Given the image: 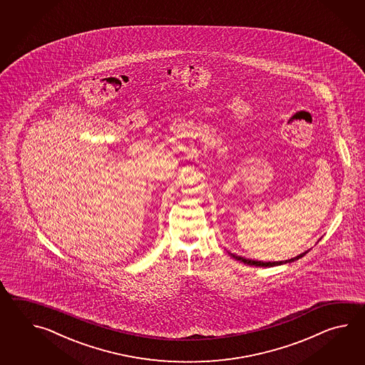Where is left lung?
<instances>
[{"mask_svg": "<svg viewBox=\"0 0 365 365\" xmlns=\"http://www.w3.org/2000/svg\"><path fill=\"white\" fill-rule=\"evenodd\" d=\"M308 253V250L307 252H304L302 255H299L297 257H294V258H291V259H287V261H279V262H261V261H253V259H247V258H244V257L235 256L232 255L233 258H236L237 261H241L242 264H250V266H256V267H272V266H278V264H289V262H294L296 259H299V258H302V257L305 256Z\"/></svg>", "mask_w": 365, "mask_h": 365, "instance_id": "obj_1", "label": "left lung"}]
</instances>
